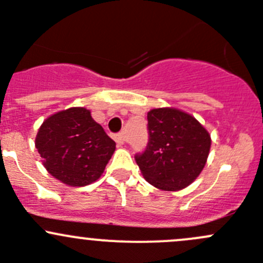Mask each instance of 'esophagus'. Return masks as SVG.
<instances>
[{"label": "esophagus", "mask_w": 263, "mask_h": 263, "mask_svg": "<svg viewBox=\"0 0 263 263\" xmlns=\"http://www.w3.org/2000/svg\"><path fill=\"white\" fill-rule=\"evenodd\" d=\"M115 140H116V142L118 145H123L124 144L123 134H117V135H115Z\"/></svg>", "instance_id": "1"}]
</instances>
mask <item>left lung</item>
<instances>
[{"instance_id": "8db88e82", "label": "left lung", "mask_w": 263, "mask_h": 263, "mask_svg": "<svg viewBox=\"0 0 263 263\" xmlns=\"http://www.w3.org/2000/svg\"><path fill=\"white\" fill-rule=\"evenodd\" d=\"M148 142L135 160L154 187L179 191L195 181L205 166L211 137L191 115L176 108H158L147 113Z\"/></svg>"}]
</instances>
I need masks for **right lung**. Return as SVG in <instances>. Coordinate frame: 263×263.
<instances>
[{
  "label": "right lung",
  "mask_w": 263,
  "mask_h": 263,
  "mask_svg": "<svg viewBox=\"0 0 263 263\" xmlns=\"http://www.w3.org/2000/svg\"><path fill=\"white\" fill-rule=\"evenodd\" d=\"M35 147L48 173L65 184L82 187L102 176L116 142L90 110L76 107L48 117L39 128Z\"/></svg>",
  "instance_id": "1"
}]
</instances>
